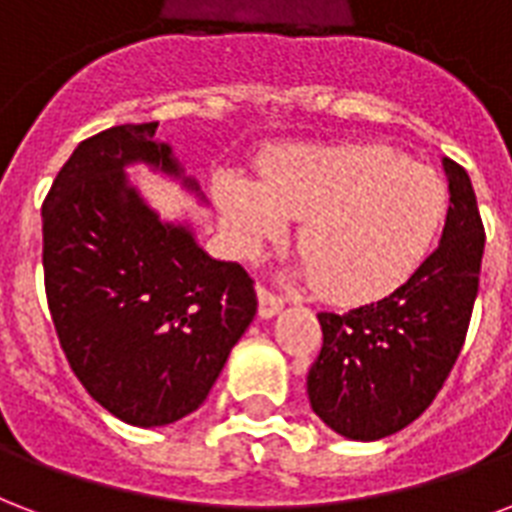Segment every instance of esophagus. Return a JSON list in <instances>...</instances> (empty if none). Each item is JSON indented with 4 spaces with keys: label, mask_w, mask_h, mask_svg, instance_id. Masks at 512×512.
<instances>
[{
    "label": "esophagus",
    "mask_w": 512,
    "mask_h": 512,
    "mask_svg": "<svg viewBox=\"0 0 512 512\" xmlns=\"http://www.w3.org/2000/svg\"><path fill=\"white\" fill-rule=\"evenodd\" d=\"M257 303H260V306H257V311H260V317L263 319L273 317V314H279V311L284 308L282 295H276V292L268 290V287H263V284L257 287Z\"/></svg>",
    "instance_id": "esophagus-1"
}]
</instances>
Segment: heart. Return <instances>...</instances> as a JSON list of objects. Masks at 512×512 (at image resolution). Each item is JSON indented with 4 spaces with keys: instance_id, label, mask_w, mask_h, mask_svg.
Returning <instances> with one entry per match:
<instances>
[{
    "instance_id": "1",
    "label": "heart",
    "mask_w": 512,
    "mask_h": 512,
    "mask_svg": "<svg viewBox=\"0 0 512 512\" xmlns=\"http://www.w3.org/2000/svg\"><path fill=\"white\" fill-rule=\"evenodd\" d=\"M233 244L255 255L303 220L300 255L322 295L365 303L395 292L424 263L448 214V187L384 144L295 147L265 163L263 182L220 179Z\"/></svg>"
}]
</instances>
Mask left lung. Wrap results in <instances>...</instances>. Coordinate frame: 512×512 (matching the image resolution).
<instances>
[{
  "label": "left lung",
  "mask_w": 512,
  "mask_h": 512,
  "mask_svg": "<svg viewBox=\"0 0 512 512\" xmlns=\"http://www.w3.org/2000/svg\"><path fill=\"white\" fill-rule=\"evenodd\" d=\"M443 163L451 206L438 249L392 295L317 314L322 351L308 370V400L343 438L378 440L419 419L467 338L486 230L467 171Z\"/></svg>",
  "instance_id": "left-lung-1"
}]
</instances>
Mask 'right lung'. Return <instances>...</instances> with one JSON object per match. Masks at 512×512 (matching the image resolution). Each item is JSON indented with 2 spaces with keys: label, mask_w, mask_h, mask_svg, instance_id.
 <instances>
[{
  "label": "right lung",
  "mask_w": 512,
  "mask_h": 512,
  "mask_svg": "<svg viewBox=\"0 0 512 512\" xmlns=\"http://www.w3.org/2000/svg\"><path fill=\"white\" fill-rule=\"evenodd\" d=\"M158 123L77 144L42 204L45 295L69 368L88 395L134 427L174 424L204 403L255 319V279L163 225L126 185L144 161L179 174Z\"/></svg>",
  "instance_id": "add662e5"
}]
</instances>
